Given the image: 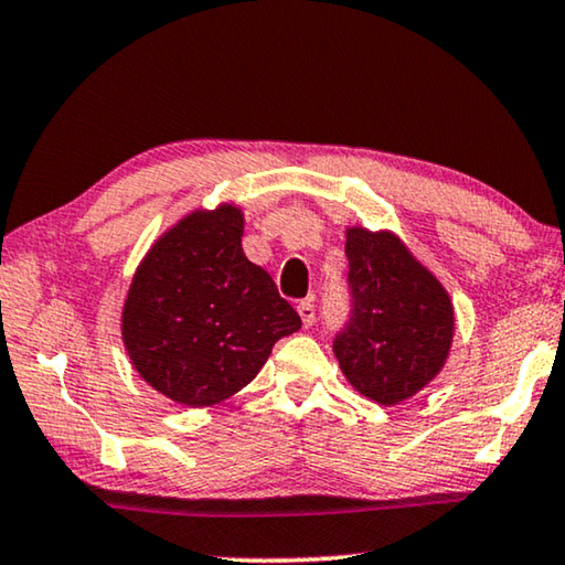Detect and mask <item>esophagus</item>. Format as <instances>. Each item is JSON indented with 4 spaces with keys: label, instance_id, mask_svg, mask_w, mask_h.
Masks as SVG:
<instances>
[{
    "label": "esophagus",
    "instance_id": "esophagus-1",
    "mask_svg": "<svg viewBox=\"0 0 565 565\" xmlns=\"http://www.w3.org/2000/svg\"><path fill=\"white\" fill-rule=\"evenodd\" d=\"M299 317H301V321H303V327H311L315 324V319H317V309H315V301L311 299H303V301H299Z\"/></svg>",
    "mask_w": 565,
    "mask_h": 565
}]
</instances>
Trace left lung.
I'll return each mask as SVG.
<instances>
[{"label":"left lung","mask_w":565,"mask_h":565,"mask_svg":"<svg viewBox=\"0 0 565 565\" xmlns=\"http://www.w3.org/2000/svg\"><path fill=\"white\" fill-rule=\"evenodd\" d=\"M349 317L334 354L356 392L390 407L440 372L452 342V303L392 234L347 231Z\"/></svg>","instance_id":"8db88e82"}]
</instances>
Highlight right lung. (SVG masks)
Returning <instances> with one entry per match:
<instances>
[{"mask_svg":"<svg viewBox=\"0 0 565 565\" xmlns=\"http://www.w3.org/2000/svg\"><path fill=\"white\" fill-rule=\"evenodd\" d=\"M234 205L191 213L150 248L128 291L122 339L140 377L178 405L209 407L256 377L301 327L271 276L250 264Z\"/></svg>","mask_w":565,"mask_h":565,"instance_id":"1","label":"right lung"}]
</instances>
